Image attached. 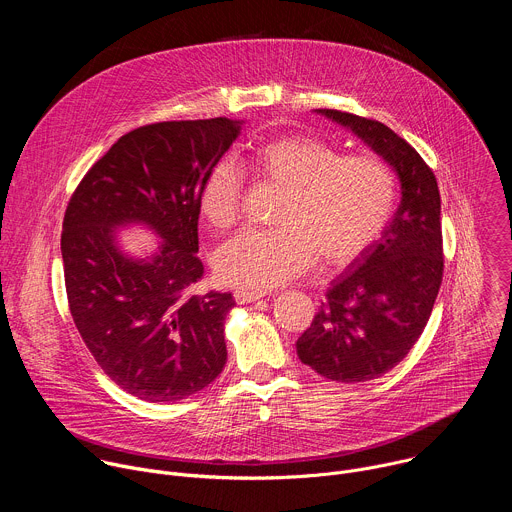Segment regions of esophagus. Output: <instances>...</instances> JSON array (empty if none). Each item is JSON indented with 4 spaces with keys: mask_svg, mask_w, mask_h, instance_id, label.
I'll use <instances>...</instances> for the list:
<instances>
[{
    "mask_svg": "<svg viewBox=\"0 0 512 512\" xmlns=\"http://www.w3.org/2000/svg\"><path fill=\"white\" fill-rule=\"evenodd\" d=\"M265 298V291H249V289H237L235 291V300L237 304H251Z\"/></svg>",
    "mask_w": 512,
    "mask_h": 512,
    "instance_id": "34e87169",
    "label": "esophagus"
}]
</instances>
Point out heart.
Listing matches in <instances>:
<instances>
[{"mask_svg": "<svg viewBox=\"0 0 512 512\" xmlns=\"http://www.w3.org/2000/svg\"><path fill=\"white\" fill-rule=\"evenodd\" d=\"M259 184L281 188L265 231H243L214 255L216 277L227 285L263 291L308 269L318 255L346 265L387 229L397 204V176L373 154H342L314 135H281L237 156ZM243 172L218 160L202 180L198 206L216 231L237 225Z\"/></svg>", "mask_w": 512, "mask_h": 512, "instance_id": "1", "label": "heart"}]
</instances>
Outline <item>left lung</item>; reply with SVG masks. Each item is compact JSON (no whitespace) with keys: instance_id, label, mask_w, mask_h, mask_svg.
I'll list each match as a JSON object with an SVG mask.
<instances>
[{"instance_id":"1","label":"left lung","mask_w":512,"mask_h":512,"mask_svg":"<svg viewBox=\"0 0 512 512\" xmlns=\"http://www.w3.org/2000/svg\"><path fill=\"white\" fill-rule=\"evenodd\" d=\"M352 129L397 172L401 204L383 237L332 281L298 338L304 364L338 383L379 379L421 336L444 277L442 200L431 168L381 121L316 109Z\"/></svg>"}]
</instances>
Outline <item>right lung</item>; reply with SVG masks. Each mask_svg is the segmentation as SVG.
Wrapping results in <instances>:
<instances>
[{
	"instance_id": "obj_1",
	"label": "right lung",
	"mask_w": 512,
	"mask_h": 512,
	"mask_svg": "<svg viewBox=\"0 0 512 512\" xmlns=\"http://www.w3.org/2000/svg\"><path fill=\"white\" fill-rule=\"evenodd\" d=\"M243 121H162L121 135L72 192L62 223L68 308L103 373L129 395L174 403L208 387L227 362L231 294H192L198 194ZM141 222L165 241L148 260L123 256L114 231Z\"/></svg>"
}]
</instances>
